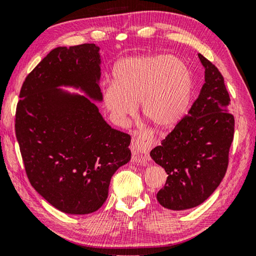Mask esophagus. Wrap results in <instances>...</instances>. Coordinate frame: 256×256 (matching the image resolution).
Returning <instances> with one entry per match:
<instances>
[{
  "mask_svg": "<svg viewBox=\"0 0 256 256\" xmlns=\"http://www.w3.org/2000/svg\"><path fill=\"white\" fill-rule=\"evenodd\" d=\"M133 149L138 154V157L141 158L142 162L146 164L148 160V154L152 146V140H151L150 136L148 134H140L138 138H136L132 142Z\"/></svg>",
  "mask_w": 256,
  "mask_h": 256,
  "instance_id": "34e87169",
  "label": "esophagus"
}]
</instances>
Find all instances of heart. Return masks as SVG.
Wrapping results in <instances>:
<instances>
[{"label": "heart", "instance_id": "1", "mask_svg": "<svg viewBox=\"0 0 256 256\" xmlns=\"http://www.w3.org/2000/svg\"><path fill=\"white\" fill-rule=\"evenodd\" d=\"M114 81L102 90L104 104L118 122L136 115L141 102L144 118L158 128H172L185 115L194 79L188 63L170 55H141L120 60Z\"/></svg>", "mask_w": 256, "mask_h": 256}]
</instances>
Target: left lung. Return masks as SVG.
I'll list each match as a JSON object with an SVG mask.
<instances>
[{
	"instance_id": "8db88e82",
	"label": "left lung",
	"mask_w": 256,
	"mask_h": 256,
	"mask_svg": "<svg viewBox=\"0 0 256 256\" xmlns=\"http://www.w3.org/2000/svg\"><path fill=\"white\" fill-rule=\"evenodd\" d=\"M204 84L188 116L151 150L150 157L167 172L157 193L160 206L170 210L192 209L204 202L222 183L228 166L235 120L224 76L198 54Z\"/></svg>"
}]
</instances>
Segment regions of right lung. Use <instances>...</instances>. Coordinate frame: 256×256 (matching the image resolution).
I'll use <instances>...</instances> for the list:
<instances>
[{
    "label": "right lung",
    "mask_w": 256,
    "mask_h": 256,
    "mask_svg": "<svg viewBox=\"0 0 256 256\" xmlns=\"http://www.w3.org/2000/svg\"><path fill=\"white\" fill-rule=\"evenodd\" d=\"M99 52L94 44L50 50L26 78L16 106V136L30 184L68 214L97 211L112 176L131 159V136L107 124L96 105L102 102Z\"/></svg>",
    "instance_id": "1"
}]
</instances>
